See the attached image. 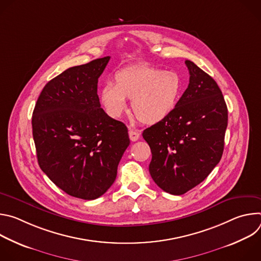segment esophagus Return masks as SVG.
Here are the masks:
<instances>
[{
    "mask_svg": "<svg viewBox=\"0 0 261 261\" xmlns=\"http://www.w3.org/2000/svg\"><path fill=\"white\" fill-rule=\"evenodd\" d=\"M139 132L138 131H136V130H134V129H132V128H130L129 129V137H130V139L132 140V141H136V140H138V138H139Z\"/></svg>",
    "mask_w": 261,
    "mask_h": 261,
    "instance_id": "esophagus-1",
    "label": "esophagus"
}]
</instances>
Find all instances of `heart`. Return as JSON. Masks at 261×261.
Returning <instances> with one entry per match:
<instances>
[{
	"instance_id": "obj_1",
	"label": "heart",
	"mask_w": 261,
	"mask_h": 261,
	"mask_svg": "<svg viewBox=\"0 0 261 261\" xmlns=\"http://www.w3.org/2000/svg\"><path fill=\"white\" fill-rule=\"evenodd\" d=\"M182 93L178 73L161 68L138 65L126 68L116 75V84H106L100 98L107 113L118 118L132 100V110L139 122L158 124L175 109Z\"/></svg>"
}]
</instances>
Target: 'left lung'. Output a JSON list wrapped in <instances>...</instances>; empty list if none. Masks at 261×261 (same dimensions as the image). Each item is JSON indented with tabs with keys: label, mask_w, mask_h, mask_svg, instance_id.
I'll use <instances>...</instances> for the list:
<instances>
[{
	"label": "left lung",
	"mask_w": 261,
	"mask_h": 261,
	"mask_svg": "<svg viewBox=\"0 0 261 261\" xmlns=\"http://www.w3.org/2000/svg\"><path fill=\"white\" fill-rule=\"evenodd\" d=\"M185 64L189 85L173 113L142 133L152 152L151 176L173 195L194 188L220 162L228 122L224 97L214 79L193 62Z\"/></svg>",
	"instance_id": "left-lung-1"
}]
</instances>
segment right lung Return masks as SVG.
<instances>
[{
	"mask_svg": "<svg viewBox=\"0 0 261 261\" xmlns=\"http://www.w3.org/2000/svg\"><path fill=\"white\" fill-rule=\"evenodd\" d=\"M109 59L71 67L53 79L32 117L40 168L64 192L85 200L110 188L130 143L125 124L105 114L97 94Z\"/></svg>",
	"mask_w": 261,
	"mask_h": 261,
	"instance_id": "right-lung-1",
	"label": "right lung"
}]
</instances>
